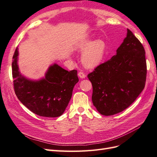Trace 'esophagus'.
Returning a JSON list of instances; mask_svg holds the SVG:
<instances>
[{"label":"esophagus","instance_id":"1","mask_svg":"<svg viewBox=\"0 0 157 157\" xmlns=\"http://www.w3.org/2000/svg\"><path fill=\"white\" fill-rule=\"evenodd\" d=\"M78 76L80 78H86V74H85V73L83 72V71H79V72L78 73Z\"/></svg>","mask_w":157,"mask_h":157}]
</instances>
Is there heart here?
<instances>
[{
    "label": "heart",
    "instance_id": "1",
    "mask_svg": "<svg viewBox=\"0 0 157 157\" xmlns=\"http://www.w3.org/2000/svg\"><path fill=\"white\" fill-rule=\"evenodd\" d=\"M75 48L78 50H85L82 56V62L88 68H94L99 65L106 53V44L102 40L92 41L89 37L80 40L76 44Z\"/></svg>",
    "mask_w": 157,
    "mask_h": 157
}]
</instances>
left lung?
Here are the masks:
<instances>
[{
	"mask_svg": "<svg viewBox=\"0 0 157 157\" xmlns=\"http://www.w3.org/2000/svg\"><path fill=\"white\" fill-rule=\"evenodd\" d=\"M116 55L87 75L93 86L92 101L99 113L114 115L136 101L145 86L144 47L129 29Z\"/></svg>",
	"mask_w": 157,
	"mask_h": 157,
	"instance_id": "left-lung-1",
	"label": "left lung"
}]
</instances>
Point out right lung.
Returning a JSON list of instances; mask_svg holds the SVG:
<instances>
[{"label": "right lung", "instance_id": "right-lung-1", "mask_svg": "<svg viewBox=\"0 0 157 157\" xmlns=\"http://www.w3.org/2000/svg\"><path fill=\"white\" fill-rule=\"evenodd\" d=\"M17 48L13 56L12 68L14 89L17 98L35 114L55 118L64 113L79 81L78 71H70L56 64L49 67L45 78L32 81L22 76L17 66Z\"/></svg>", "mask_w": 157, "mask_h": 157}]
</instances>
